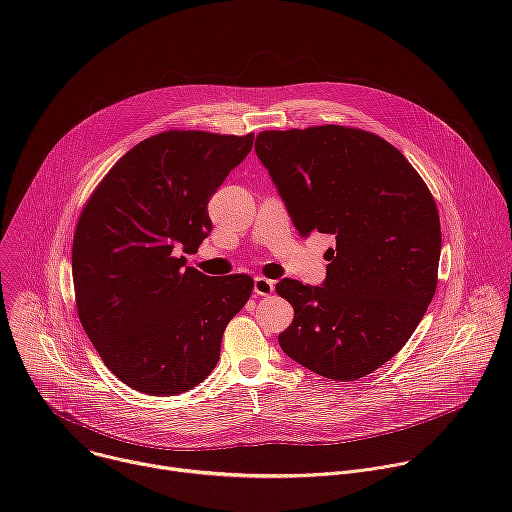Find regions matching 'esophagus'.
I'll list each match as a JSON object with an SVG mask.
<instances>
[{"instance_id":"esophagus-1","label":"esophagus","mask_w":512,"mask_h":512,"mask_svg":"<svg viewBox=\"0 0 512 512\" xmlns=\"http://www.w3.org/2000/svg\"><path fill=\"white\" fill-rule=\"evenodd\" d=\"M273 289H275V283L271 279L255 277V281H253L255 296H269V294H273Z\"/></svg>"}]
</instances>
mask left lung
Masks as SVG:
<instances>
[{
    "label": "left lung",
    "instance_id": "obj_1",
    "mask_svg": "<svg viewBox=\"0 0 512 512\" xmlns=\"http://www.w3.org/2000/svg\"><path fill=\"white\" fill-rule=\"evenodd\" d=\"M255 152L298 233L336 239L322 285H275L294 306L281 350L338 383L377 371L435 294L442 229L431 192L397 148L362 129L261 131Z\"/></svg>",
    "mask_w": 512,
    "mask_h": 512
}]
</instances>
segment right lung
<instances>
[{
	"instance_id": "right-lung-1",
	"label": "right lung",
	"mask_w": 512,
	"mask_h": 512,
	"mask_svg": "<svg viewBox=\"0 0 512 512\" xmlns=\"http://www.w3.org/2000/svg\"><path fill=\"white\" fill-rule=\"evenodd\" d=\"M253 133L166 131L139 141L81 212L72 281L81 324L107 369L156 397L202 383L221 358L249 275L186 265L210 235L208 200L253 148Z\"/></svg>"
}]
</instances>
